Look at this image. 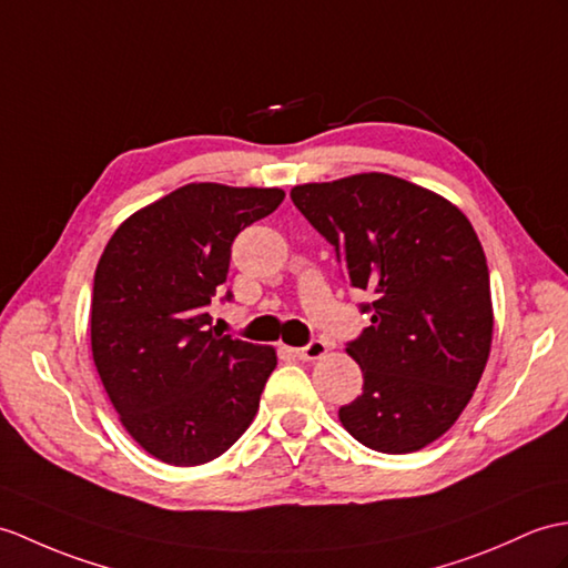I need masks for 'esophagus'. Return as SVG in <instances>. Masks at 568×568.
<instances>
[{
	"mask_svg": "<svg viewBox=\"0 0 568 568\" xmlns=\"http://www.w3.org/2000/svg\"><path fill=\"white\" fill-rule=\"evenodd\" d=\"M326 353H328V346L324 344V341H312V344H307V346L293 348V355L300 361H320Z\"/></svg>",
	"mask_w": 568,
	"mask_h": 568,
	"instance_id": "esophagus-1",
	"label": "esophagus"
}]
</instances>
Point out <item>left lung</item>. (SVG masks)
I'll return each mask as SVG.
<instances>
[{"label":"left lung","instance_id":"left-lung-1","mask_svg":"<svg viewBox=\"0 0 568 568\" xmlns=\"http://www.w3.org/2000/svg\"><path fill=\"white\" fill-rule=\"evenodd\" d=\"M336 248L353 287L375 295L346 353L363 394L338 408L355 440L387 455L438 440L465 412L491 353L494 305L477 232L455 203L367 171L290 191Z\"/></svg>","mask_w":568,"mask_h":568}]
</instances>
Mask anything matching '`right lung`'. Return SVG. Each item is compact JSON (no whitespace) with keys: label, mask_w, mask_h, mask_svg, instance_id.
<instances>
[{"label":"right lung","mask_w":568,"mask_h":568,"mask_svg":"<svg viewBox=\"0 0 568 568\" xmlns=\"http://www.w3.org/2000/svg\"><path fill=\"white\" fill-rule=\"evenodd\" d=\"M283 197V189L186 183L123 220L99 258L97 373L130 438L166 465L227 453L258 412L278 355L215 332L207 305L227 281L234 236Z\"/></svg>","instance_id":"add662e5"}]
</instances>
